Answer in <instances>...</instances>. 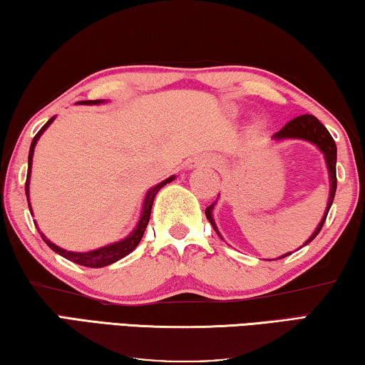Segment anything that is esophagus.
Here are the masks:
<instances>
[{
	"instance_id": "esophagus-1",
	"label": "esophagus",
	"mask_w": 365,
	"mask_h": 365,
	"mask_svg": "<svg viewBox=\"0 0 365 365\" xmlns=\"http://www.w3.org/2000/svg\"><path fill=\"white\" fill-rule=\"evenodd\" d=\"M207 163H212V162H200V160H192V162H189V168H197L199 165H207Z\"/></svg>"
}]
</instances>
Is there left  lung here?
<instances>
[{"instance_id":"left-lung-1","label":"left lung","mask_w":365,"mask_h":365,"mask_svg":"<svg viewBox=\"0 0 365 365\" xmlns=\"http://www.w3.org/2000/svg\"><path fill=\"white\" fill-rule=\"evenodd\" d=\"M285 139H302V140H306V143L314 144L317 149L324 153V160H325V165H327V171H329V182H330L329 202H327V207H325V212H324L321 222H319L317 227L314 229V232L309 235V239L303 244V245H308L309 242L314 240L316 235L321 232L325 218H327L329 210L335 199V192H336V145H335L334 138H331L330 133L327 131V128H325L321 121L314 117V115H299V117L289 121V123H287L282 130L277 131L272 136V140H276V143H280V140H285ZM218 197H220V194H218ZM215 205H216V202L212 203V205L205 210V215H207L208 221L212 222V226L216 231V234H218L222 239V235L220 234L218 226H216L215 218H213ZM289 255H292V252L282 255V257H279V259L289 257ZM267 261H272V259H267Z\"/></svg>"}]
</instances>
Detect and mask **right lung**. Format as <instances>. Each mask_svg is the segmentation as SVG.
<instances>
[{
    "mask_svg": "<svg viewBox=\"0 0 365 365\" xmlns=\"http://www.w3.org/2000/svg\"><path fill=\"white\" fill-rule=\"evenodd\" d=\"M106 99H98V101H78L76 104L80 106H99V104H106ZM56 120V115L53 118H49L44 126L41 128L40 131L36 133V136L34 138L30 144V150H29V170H27V181H25V194H27V202H29V208H30V213L34 215L31 212V205H30V175H31V163H34V152H35V145L38 143V139L41 138V134L48 130V126L53 123ZM175 175L166 178L165 181L155 184V186L150 187L147 190V194L144 197V202H143V208H140V215H139V220L136 222V226H134L133 231L126 235L125 239H121L118 242H113V244H108L106 247H101V248H96V250L91 252H68V250H63V248L57 247L56 244H53L46 235H44L40 229H38V232L41 234V239L46 242V245L51 248V250L56 252L57 255H61L66 259L73 261V263L80 264V266H86V267H104L108 264H113L115 261H118L121 258H125L126 255H130L134 248L139 245L140 239H143L144 231L147 225H149V220H150V212H152V205H153V199H155V195L158 194V190L162 189L166 184L175 181Z\"/></svg>",
    "mask_w": 365,
    "mask_h": 365,
    "instance_id": "add662e5",
    "label": "right lung"
}]
</instances>
